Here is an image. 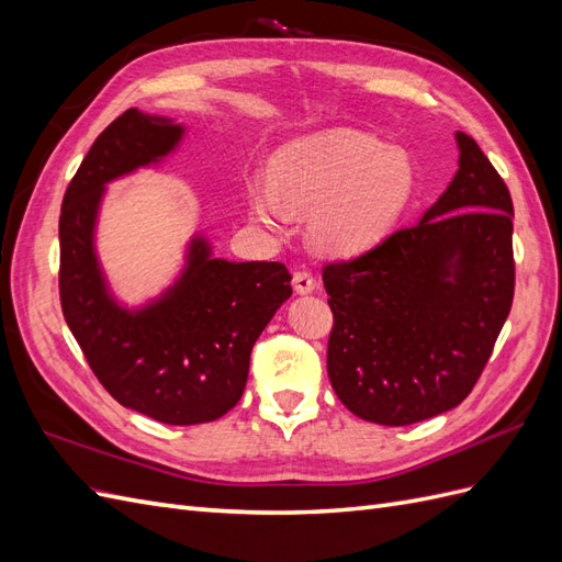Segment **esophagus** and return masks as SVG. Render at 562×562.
<instances>
[{
  "label": "esophagus",
  "mask_w": 562,
  "mask_h": 562,
  "mask_svg": "<svg viewBox=\"0 0 562 562\" xmlns=\"http://www.w3.org/2000/svg\"><path fill=\"white\" fill-rule=\"evenodd\" d=\"M293 288L300 295H310L316 291V279L310 274V271H297L293 277Z\"/></svg>",
  "instance_id": "34e87169"
}]
</instances>
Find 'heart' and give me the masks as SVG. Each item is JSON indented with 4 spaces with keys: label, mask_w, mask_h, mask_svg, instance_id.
<instances>
[{
    "label": "heart",
    "mask_w": 562,
    "mask_h": 562,
    "mask_svg": "<svg viewBox=\"0 0 562 562\" xmlns=\"http://www.w3.org/2000/svg\"><path fill=\"white\" fill-rule=\"evenodd\" d=\"M417 171L407 151L351 128L304 135L274 151L269 180L246 182L250 217L279 229L291 213L312 211L310 239L328 255L378 244L411 206Z\"/></svg>",
    "instance_id": "obj_1"
}]
</instances>
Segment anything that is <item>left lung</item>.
I'll list each match as a JSON object with an SVG mask.
<instances>
[{
  "instance_id": "left-lung-1",
  "label": "left lung",
  "mask_w": 562,
  "mask_h": 562,
  "mask_svg": "<svg viewBox=\"0 0 562 562\" xmlns=\"http://www.w3.org/2000/svg\"><path fill=\"white\" fill-rule=\"evenodd\" d=\"M419 223L323 267L328 378L349 411L407 427L452 411L479 382L512 312L514 201L471 135Z\"/></svg>"
}]
</instances>
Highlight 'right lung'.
<instances>
[{
	"instance_id": "1",
	"label": "right lung",
	"mask_w": 562,
	"mask_h": 562,
	"mask_svg": "<svg viewBox=\"0 0 562 562\" xmlns=\"http://www.w3.org/2000/svg\"><path fill=\"white\" fill-rule=\"evenodd\" d=\"M184 128L173 119L126 110L98 135L60 209V307L108 394L176 427L213 422L239 403L250 351L293 295L281 262L213 258L196 236L182 277L143 310L116 304L100 271L93 229L105 184L173 151Z\"/></svg>"
}]
</instances>
